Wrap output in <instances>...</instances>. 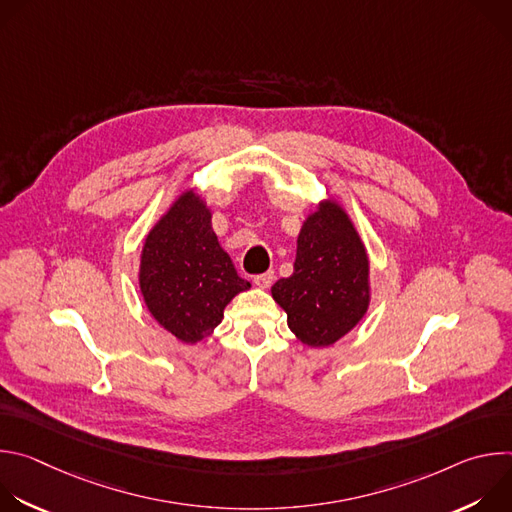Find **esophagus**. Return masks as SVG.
<instances>
[{
    "mask_svg": "<svg viewBox=\"0 0 512 512\" xmlns=\"http://www.w3.org/2000/svg\"><path fill=\"white\" fill-rule=\"evenodd\" d=\"M273 271H265V273H259V275H255L253 277V281L259 285V287H269L271 285V281H273Z\"/></svg>",
    "mask_w": 512,
    "mask_h": 512,
    "instance_id": "obj_1",
    "label": "esophagus"
}]
</instances>
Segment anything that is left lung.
<instances>
[{
	"instance_id": "8db88e82",
	"label": "left lung",
	"mask_w": 512,
	"mask_h": 512,
	"mask_svg": "<svg viewBox=\"0 0 512 512\" xmlns=\"http://www.w3.org/2000/svg\"><path fill=\"white\" fill-rule=\"evenodd\" d=\"M287 326L308 346H330L369 308V259L336 204H322L302 227L294 273L271 287Z\"/></svg>"
}]
</instances>
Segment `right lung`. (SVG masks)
<instances>
[{
    "instance_id": "right-lung-1",
    "label": "right lung",
    "mask_w": 512,
    "mask_h": 512,
    "mask_svg": "<svg viewBox=\"0 0 512 512\" xmlns=\"http://www.w3.org/2000/svg\"><path fill=\"white\" fill-rule=\"evenodd\" d=\"M139 285L152 316L188 344L221 324L225 306L251 287L218 245L194 192L182 194L145 239Z\"/></svg>"
}]
</instances>
